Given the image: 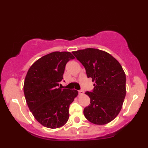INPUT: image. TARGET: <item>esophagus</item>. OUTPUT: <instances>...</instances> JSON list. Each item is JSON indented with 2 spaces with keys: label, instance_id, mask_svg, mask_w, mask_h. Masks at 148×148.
I'll use <instances>...</instances> for the list:
<instances>
[{
  "label": "esophagus",
  "instance_id": "esophagus-1",
  "mask_svg": "<svg viewBox=\"0 0 148 148\" xmlns=\"http://www.w3.org/2000/svg\"><path fill=\"white\" fill-rule=\"evenodd\" d=\"M79 95H83V94H84L83 90H79Z\"/></svg>",
  "mask_w": 148,
  "mask_h": 148
}]
</instances>
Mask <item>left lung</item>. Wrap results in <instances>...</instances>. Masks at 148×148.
<instances>
[{
    "label": "left lung",
    "mask_w": 148,
    "mask_h": 148,
    "mask_svg": "<svg viewBox=\"0 0 148 148\" xmlns=\"http://www.w3.org/2000/svg\"><path fill=\"white\" fill-rule=\"evenodd\" d=\"M95 81L92 92L85 93L90 104L84 109L85 118L93 124L105 125L120 112L126 95V76L121 65L109 53L95 48L72 52Z\"/></svg>",
    "instance_id": "obj_1"
}]
</instances>
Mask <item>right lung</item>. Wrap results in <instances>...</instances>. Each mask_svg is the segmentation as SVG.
I'll list each match as a JSON object with an SVG mask.
<instances>
[{
    "label": "right lung",
    "instance_id": "right-lung-1",
    "mask_svg": "<svg viewBox=\"0 0 148 148\" xmlns=\"http://www.w3.org/2000/svg\"><path fill=\"white\" fill-rule=\"evenodd\" d=\"M74 58L70 52H53L37 60L27 72L23 85L26 102L44 127L57 128L68 121L69 106L78 92L59 86L66 64Z\"/></svg>",
    "mask_w": 148,
    "mask_h": 148
}]
</instances>
